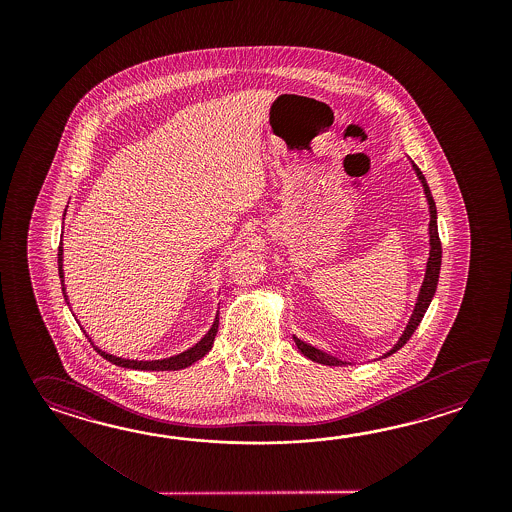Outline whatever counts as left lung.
Returning a JSON list of instances; mask_svg holds the SVG:
<instances>
[{
    "label": "left lung",
    "instance_id": "1",
    "mask_svg": "<svg viewBox=\"0 0 512 512\" xmlns=\"http://www.w3.org/2000/svg\"><path fill=\"white\" fill-rule=\"evenodd\" d=\"M414 168L415 174L419 175V179H421V183H423L426 199H428V205H430V258H428V263H426L425 282H423L421 293H419V298H417L414 315H412L410 322H408V326L404 329L403 337L399 338L397 346L390 349L384 357H390V355H393L397 349L403 348L404 344H406V342L410 340V337L414 335L415 329H417V326L421 324V320H423V316H425L426 309H428V305H430L432 298H434L435 289H437V280H439V269H441V240H439V232H437V210H435L434 197H432V194H430V188L426 185V179L423 172L417 168V164H414ZM293 338L294 342H296V346H298V349L304 353L307 359L315 360V362H320V364H326V366H342V364H344L342 360L335 359V357H329L326 353H322V351H318V349L311 348L309 344H305L302 340H298L296 337Z\"/></svg>",
    "mask_w": 512,
    "mask_h": 512
}]
</instances>
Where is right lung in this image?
Listing matches in <instances>:
<instances>
[{
  "label": "right lung",
  "mask_w": 512,
  "mask_h": 512,
  "mask_svg": "<svg viewBox=\"0 0 512 512\" xmlns=\"http://www.w3.org/2000/svg\"><path fill=\"white\" fill-rule=\"evenodd\" d=\"M62 254H64V249H62V243H60V245H58V274H60V280H62V291H66V287H64V271H62ZM64 296H66V293H64ZM218 326L219 318L216 316L214 326L210 327V331L205 335V338H201V342L196 344L194 348L188 349V351L181 353V355L170 357V359L152 360V362H148V360L120 359V357H113V355H109L106 351L98 349L97 346H93V342H91V346L97 349V353L100 357H104L108 362L115 364V366H120V368L146 371L183 370V368L192 366L196 360L203 359V357L207 355L208 349L212 348V344H214V338H216V333H218Z\"/></svg>",
  "instance_id": "1"
}]
</instances>
